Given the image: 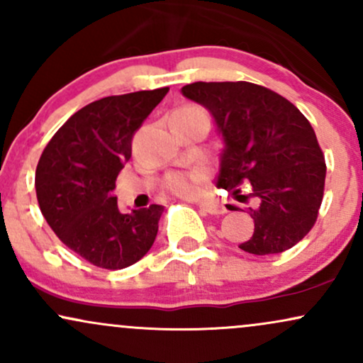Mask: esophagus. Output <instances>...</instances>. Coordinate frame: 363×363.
<instances>
[{
	"label": "esophagus",
	"mask_w": 363,
	"mask_h": 363,
	"mask_svg": "<svg viewBox=\"0 0 363 363\" xmlns=\"http://www.w3.org/2000/svg\"><path fill=\"white\" fill-rule=\"evenodd\" d=\"M198 206L201 208L205 213H210V215H223L225 211H227L222 205H220V203L216 201H201L198 203Z\"/></svg>",
	"instance_id": "1"
}]
</instances>
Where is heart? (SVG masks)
Instances as JSON below:
<instances>
[{"mask_svg":"<svg viewBox=\"0 0 363 363\" xmlns=\"http://www.w3.org/2000/svg\"><path fill=\"white\" fill-rule=\"evenodd\" d=\"M177 112H199V109L198 107H184V109H179ZM203 177H205V170L201 169L191 170V172H172L165 179V186L174 194L191 198V196L198 193L199 181Z\"/></svg>","mask_w":363,"mask_h":363,"instance_id":"b5f03b06","label":"heart"}]
</instances>
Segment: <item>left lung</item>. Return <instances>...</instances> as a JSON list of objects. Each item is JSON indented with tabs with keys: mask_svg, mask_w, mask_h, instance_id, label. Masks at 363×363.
Here are the masks:
<instances>
[{
	"mask_svg": "<svg viewBox=\"0 0 363 363\" xmlns=\"http://www.w3.org/2000/svg\"><path fill=\"white\" fill-rule=\"evenodd\" d=\"M182 95L205 106L222 135L216 186L244 185L254 234L239 247L266 256L294 247L314 227L326 162L306 116L277 91L249 82H196ZM243 196V195H240Z\"/></svg>",
	"mask_w": 363,
	"mask_h": 363,
	"instance_id": "1",
	"label": "left lung"
}]
</instances>
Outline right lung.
<instances>
[{
    "instance_id": "add662e5",
    "label": "right lung",
    "mask_w": 363,
    "mask_h": 363,
    "mask_svg": "<svg viewBox=\"0 0 363 363\" xmlns=\"http://www.w3.org/2000/svg\"><path fill=\"white\" fill-rule=\"evenodd\" d=\"M169 86L95 101L57 129L35 169L45 222L83 259L106 269L135 264L150 251L164 206L123 213L116 179L131 158V141Z\"/></svg>"
}]
</instances>
